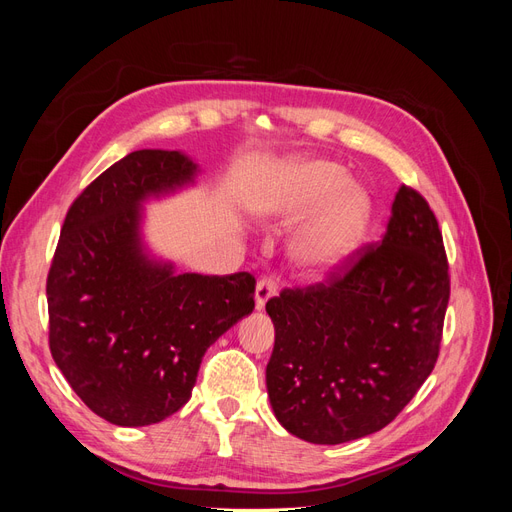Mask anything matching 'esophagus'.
Segmentation results:
<instances>
[{
	"label": "esophagus",
	"instance_id": "34e87169",
	"mask_svg": "<svg viewBox=\"0 0 512 512\" xmlns=\"http://www.w3.org/2000/svg\"><path fill=\"white\" fill-rule=\"evenodd\" d=\"M277 292V284L273 277H262L256 284V309L265 307V303Z\"/></svg>",
	"mask_w": 512,
	"mask_h": 512
}]
</instances>
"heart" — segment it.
<instances>
[{"instance_id":"heart-1","label":"heart","mask_w":512,"mask_h":512,"mask_svg":"<svg viewBox=\"0 0 512 512\" xmlns=\"http://www.w3.org/2000/svg\"><path fill=\"white\" fill-rule=\"evenodd\" d=\"M316 208L292 243V258L307 275L324 277L359 250L374 215L369 194L348 183L346 168L327 160L290 162L250 198L254 218L269 226L297 224Z\"/></svg>"}]
</instances>
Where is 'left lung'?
Wrapping results in <instances>:
<instances>
[{"instance_id":"left-lung-1","label":"left lung","mask_w":512,"mask_h":512,"mask_svg":"<svg viewBox=\"0 0 512 512\" xmlns=\"http://www.w3.org/2000/svg\"><path fill=\"white\" fill-rule=\"evenodd\" d=\"M448 294L436 215L401 185L380 245L329 284L269 299L267 391L280 425L312 444H344L389 425L438 361Z\"/></svg>"}]
</instances>
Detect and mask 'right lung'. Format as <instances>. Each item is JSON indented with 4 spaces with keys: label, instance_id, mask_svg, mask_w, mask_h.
Here are the masks:
<instances>
[{
    "label": "right lung",
    "instance_id": "obj_1",
    "mask_svg": "<svg viewBox=\"0 0 512 512\" xmlns=\"http://www.w3.org/2000/svg\"><path fill=\"white\" fill-rule=\"evenodd\" d=\"M181 151L141 149L68 209L46 280L49 346L83 404L119 427L188 404L207 348L254 309L250 273H177L143 239V205L196 183Z\"/></svg>",
    "mask_w": 512,
    "mask_h": 512
}]
</instances>
